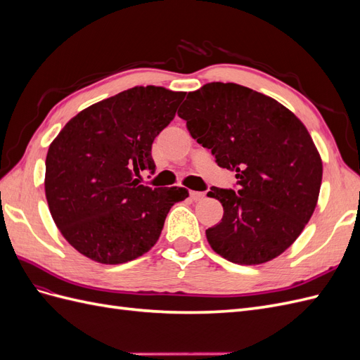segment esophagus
I'll use <instances>...</instances> for the list:
<instances>
[{"label":"esophagus","instance_id":"1","mask_svg":"<svg viewBox=\"0 0 360 360\" xmlns=\"http://www.w3.org/2000/svg\"><path fill=\"white\" fill-rule=\"evenodd\" d=\"M189 197H191V200H193V201H200V200H202V198L205 197V192H195V191H191V192H189Z\"/></svg>","mask_w":360,"mask_h":360}]
</instances>
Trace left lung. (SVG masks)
Instances as JSON below:
<instances>
[{
	"label": "left lung",
	"instance_id": "left-lung-1",
	"mask_svg": "<svg viewBox=\"0 0 360 360\" xmlns=\"http://www.w3.org/2000/svg\"><path fill=\"white\" fill-rule=\"evenodd\" d=\"M192 138L236 171L237 189L212 188L224 216L205 230L212 249L236 264L281 255L317 205L323 163L300 120L271 97L233 82L191 91L179 110Z\"/></svg>",
	"mask_w": 360,
	"mask_h": 360
}]
</instances>
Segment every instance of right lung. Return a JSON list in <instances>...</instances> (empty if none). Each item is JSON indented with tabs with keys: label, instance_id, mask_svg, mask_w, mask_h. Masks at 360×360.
I'll list each match as a JSON object with an SVG mask.
<instances>
[{
	"label": "right lung",
	"instance_id": "1",
	"mask_svg": "<svg viewBox=\"0 0 360 360\" xmlns=\"http://www.w3.org/2000/svg\"><path fill=\"white\" fill-rule=\"evenodd\" d=\"M186 93L134 86L85 108L61 129L46 155L45 193L64 238L93 261L122 264L153 248L184 188L141 184L155 172L151 144Z\"/></svg>",
	"mask_w": 360,
	"mask_h": 360
}]
</instances>
